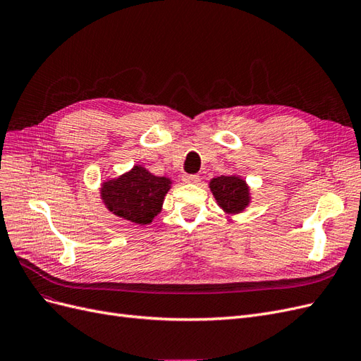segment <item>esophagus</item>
I'll return each mask as SVG.
<instances>
[{
    "mask_svg": "<svg viewBox=\"0 0 361 361\" xmlns=\"http://www.w3.org/2000/svg\"><path fill=\"white\" fill-rule=\"evenodd\" d=\"M182 180L185 183H199L200 182V176H197V174H183Z\"/></svg>",
    "mask_w": 361,
    "mask_h": 361,
    "instance_id": "obj_1",
    "label": "esophagus"
}]
</instances>
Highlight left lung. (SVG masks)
I'll return each mask as SVG.
<instances>
[{"instance_id": "8db88e82", "label": "left lung", "mask_w": 361, "mask_h": 361, "mask_svg": "<svg viewBox=\"0 0 361 361\" xmlns=\"http://www.w3.org/2000/svg\"><path fill=\"white\" fill-rule=\"evenodd\" d=\"M211 191L216 203L228 214L244 211L250 202L248 187L244 179L238 176H220L211 180Z\"/></svg>"}]
</instances>
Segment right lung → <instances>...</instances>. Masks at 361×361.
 I'll use <instances>...</instances> for the list:
<instances>
[{
	"label": "right lung",
	"mask_w": 361,
	"mask_h": 361,
	"mask_svg": "<svg viewBox=\"0 0 361 361\" xmlns=\"http://www.w3.org/2000/svg\"><path fill=\"white\" fill-rule=\"evenodd\" d=\"M169 190L170 179L154 176L135 166L118 179L105 182L101 195L114 215L137 224H149L159 214Z\"/></svg>",
	"instance_id": "1"
}]
</instances>
